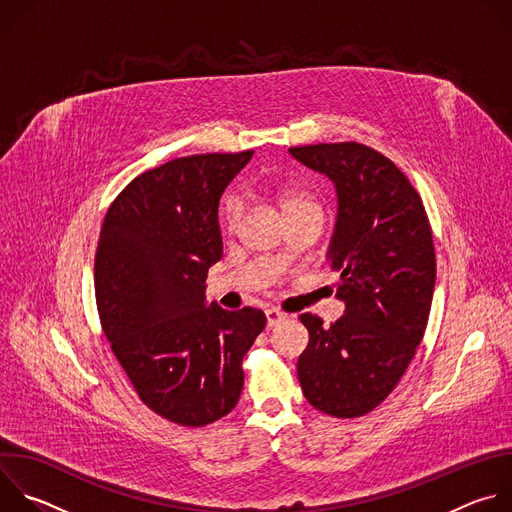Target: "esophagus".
<instances>
[{"instance_id":"obj_1","label":"esophagus","mask_w":512,"mask_h":512,"mask_svg":"<svg viewBox=\"0 0 512 512\" xmlns=\"http://www.w3.org/2000/svg\"><path fill=\"white\" fill-rule=\"evenodd\" d=\"M265 316H267V326H269V328L277 326L279 322H283V320L287 318V314H283V312H279V310H275V308L265 310Z\"/></svg>"}]
</instances>
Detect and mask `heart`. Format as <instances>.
<instances>
[{
  "label": "heart",
  "mask_w": 512,
  "mask_h": 512,
  "mask_svg": "<svg viewBox=\"0 0 512 512\" xmlns=\"http://www.w3.org/2000/svg\"><path fill=\"white\" fill-rule=\"evenodd\" d=\"M267 192L271 194V198L281 208L285 221H287V218H291V216H298V214H304V212H310V210H320V204L316 202V198L310 192H306L304 188L291 186V184H271V186H267ZM221 214H223L225 227L231 229L237 223V218L241 214L239 198L229 194L223 200Z\"/></svg>",
  "instance_id": "b5f03b06"
}]
</instances>
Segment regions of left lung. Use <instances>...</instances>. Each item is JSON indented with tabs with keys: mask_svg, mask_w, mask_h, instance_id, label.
Here are the masks:
<instances>
[{
	"mask_svg": "<svg viewBox=\"0 0 512 512\" xmlns=\"http://www.w3.org/2000/svg\"><path fill=\"white\" fill-rule=\"evenodd\" d=\"M338 192L330 267L344 316L324 326L302 314L310 342L298 379L312 407L350 419L379 407L405 375L425 334L435 251L419 192L381 152L358 141L289 148Z\"/></svg>",
	"mask_w": 512,
	"mask_h": 512,
	"instance_id": "8db88e82",
	"label": "left lung"
}]
</instances>
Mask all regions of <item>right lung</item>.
Instances as JSON below:
<instances>
[{"label": "right lung", "instance_id": "1", "mask_svg": "<svg viewBox=\"0 0 512 512\" xmlns=\"http://www.w3.org/2000/svg\"><path fill=\"white\" fill-rule=\"evenodd\" d=\"M251 156L166 162L131 180L103 218L95 253L103 332L143 405L184 427L233 411L243 358L267 324L257 308L204 306L208 267L223 257L218 200Z\"/></svg>", "mask_w": 512, "mask_h": 512}]
</instances>
